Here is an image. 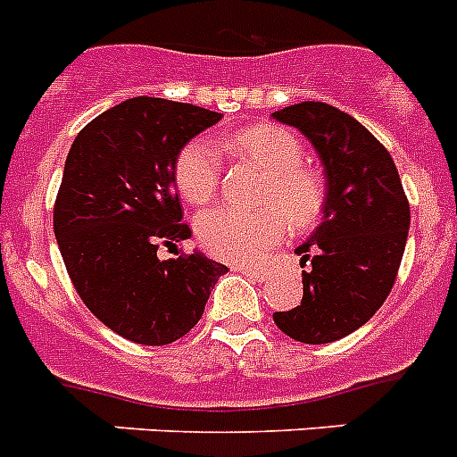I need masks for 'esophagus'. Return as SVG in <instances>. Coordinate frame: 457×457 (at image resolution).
Returning <instances> with one entry per match:
<instances>
[{
	"label": "esophagus",
	"instance_id": "esophagus-1",
	"mask_svg": "<svg viewBox=\"0 0 457 457\" xmlns=\"http://www.w3.org/2000/svg\"><path fill=\"white\" fill-rule=\"evenodd\" d=\"M237 269V271L239 273H245V276L248 278H253V280H257V283H264V280H267L269 278V273L267 271H262V269H255V267H234Z\"/></svg>",
	"mask_w": 457,
	"mask_h": 457
}]
</instances>
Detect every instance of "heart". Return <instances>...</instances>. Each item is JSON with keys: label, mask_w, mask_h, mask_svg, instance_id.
I'll list each match as a JSON object with an SVG mask.
<instances>
[{"label": "heart", "mask_w": 457, "mask_h": 457, "mask_svg": "<svg viewBox=\"0 0 457 457\" xmlns=\"http://www.w3.org/2000/svg\"><path fill=\"white\" fill-rule=\"evenodd\" d=\"M220 149L237 161L267 172L260 188V209H213L197 220V239L213 257L239 264L262 262L287 234L311 229L327 209V181L303 165L305 149L292 130L260 124L220 140ZM174 186L188 204H212L220 188V158L197 137L181 146L174 158Z\"/></svg>", "instance_id": "heart-1"}]
</instances>
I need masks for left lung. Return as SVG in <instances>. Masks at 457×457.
I'll return each mask as SVG.
<instances>
[{
	"label": "left lung",
	"instance_id": "obj_1",
	"mask_svg": "<svg viewBox=\"0 0 457 457\" xmlns=\"http://www.w3.org/2000/svg\"><path fill=\"white\" fill-rule=\"evenodd\" d=\"M311 140L327 170L322 225L296 248L303 271V299L273 312L289 338L305 345L340 340L370 320L398 278L410 202L386 146L328 103L303 101L273 112Z\"/></svg>",
	"mask_w": 457,
	"mask_h": 457
}]
</instances>
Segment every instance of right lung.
<instances>
[{"label": "right lung", "mask_w": 457, "mask_h": 457, "mask_svg": "<svg viewBox=\"0 0 457 457\" xmlns=\"http://www.w3.org/2000/svg\"><path fill=\"white\" fill-rule=\"evenodd\" d=\"M218 119L190 103L137 96L98 114L71 146L54 237L82 303L121 338L156 347L184 338L228 271L200 253L158 260V245L190 237L174 158Z\"/></svg>", "instance_id": "right-lung-1"}]
</instances>
